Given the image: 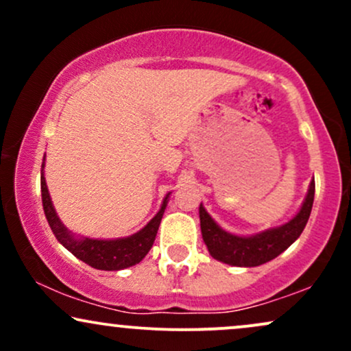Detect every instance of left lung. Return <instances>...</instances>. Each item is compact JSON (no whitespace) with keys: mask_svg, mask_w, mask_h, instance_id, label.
I'll return each instance as SVG.
<instances>
[{"mask_svg":"<svg viewBox=\"0 0 351 351\" xmlns=\"http://www.w3.org/2000/svg\"><path fill=\"white\" fill-rule=\"evenodd\" d=\"M313 195H315V181L310 183L307 198L302 204L299 215L292 221H289L284 226L269 229V231L251 237L232 236L223 231L211 219L203 204H199L201 232H203V239L208 245L209 254L221 263L239 265V267H254V265H261L276 259L304 231L310 217V211H312Z\"/></svg>","mask_w":351,"mask_h":351,"instance_id":"8db88e82","label":"left lung"}]
</instances>
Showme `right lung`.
I'll return each mask as SVG.
<instances>
[{
	"label": "right lung",
	"mask_w": 351,
	"mask_h": 351,
	"mask_svg": "<svg viewBox=\"0 0 351 351\" xmlns=\"http://www.w3.org/2000/svg\"><path fill=\"white\" fill-rule=\"evenodd\" d=\"M41 195L44 213H46L47 223H49L56 239H58L64 247L69 249L75 257H79L80 261H84V263L90 265V267L100 269V271H120V269L138 264L152 249L153 241H155L156 237V231H158L160 223H162L165 208H167V198H165L163 206L158 211V215L153 217L142 231L130 237H125V239H75V237L64 228V224L60 223L58 215H56L54 206H52L49 198V191H47L46 186V180H44V173L41 175Z\"/></svg>",
	"instance_id": "obj_1"
}]
</instances>
